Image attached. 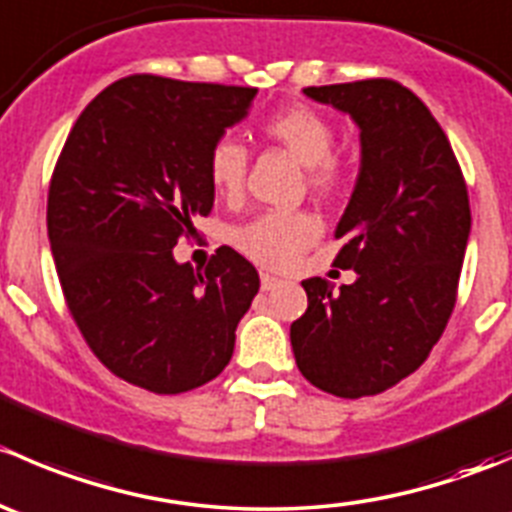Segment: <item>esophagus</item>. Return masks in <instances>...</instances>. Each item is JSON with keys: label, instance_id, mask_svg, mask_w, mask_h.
Listing matches in <instances>:
<instances>
[{"label": "esophagus", "instance_id": "1", "mask_svg": "<svg viewBox=\"0 0 512 512\" xmlns=\"http://www.w3.org/2000/svg\"><path fill=\"white\" fill-rule=\"evenodd\" d=\"M260 287H262V292H270V289L280 287V280H277V277H272V275H267V272H262Z\"/></svg>", "mask_w": 512, "mask_h": 512}]
</instances>
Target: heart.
Listing matches in <instances>:
<instances>
[{"label":"heart","instance_id":"obj_1","mask_svg":"<svg viewBox=\"0 0 512 512\" xmlns=\"http://www.w3.org/2000/svg\"><path fill=\"white\" fill-rule=\"evenodd\" d=\"M262 133L292 153L307 170V183L322 195H332L347 183V163L332 151L334 126L309 106H287L262 123ZM247 148L237 138L223 136L210 146L205 168L210 185L225 200L242 193L247 175ZM322 223L317 215L270 210L232 230V245L267 270H289L317 242Z\"/></svg>","mask_w":512,"mask_h":512}]
</instances>
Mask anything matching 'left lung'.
<instances>
[{"mask_svg":"<svg viewBox=\"0 0 512 512\" xmlns=\"http://www.w3.org/2000/svg\"><path fill=\"white\" fill-rule=\"evenodd\" d=\"M304 94L359 126L361 168L334 237L339 292L304 280L307 312L289 339L309 384L342 399L374 396L414 374L456 307L471 235L466 180L446 133L414 91L391 79L309 86Z\"/></svg>","mask_w":512,"mask_h":512,"instance_id":"8db88e82","label":"left lung"}]
</instances>
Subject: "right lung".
I'll use <instances>...</instances> for the list:
<instances>
[{
  "label": "right lung",
  "mask_w": 512,
  "mask_h": 512,
  "mask_svg": "<svg viewBox=\"0 0 512 512\" xmlns=\"http://www.w3.org/2000/svg\"><path fill=\"white\" fill-rule=\"evenodd\" d=\"M257 89L133 74L106 86L71 128L46 203L51 255L76 327L118 379L183 394L220 374L257 270L218 247L205 272L173 247L210 215V146Z\"/></svg>",
  "instance_id": "obj_1"
}]
</instances>
